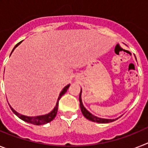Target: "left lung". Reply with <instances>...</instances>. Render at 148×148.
Segmentation results:
<instances>
[{"mask_svg":"<svg viewBox=\"0 0 148 148\" xmlns=\"http://www.w3.org/2000/svg\"><path fill=\"white\" fill-rule=\"evenodd\" d=\"M81 92L82 90L80 91V93H79V106H80V109H81V112L83 113V115H84L85 118H86L88 120L92 121L94 122H97V123H102V124H104V123H110V122H112L114 121H115L116 119H100V118H97V117L95 116L89 112L88 111H87L86 110V108L83 106V103H82L81 100Z\"/></svg>","mask_w":148,"mask_h":148,"instance_id":"1","label":"left lung"}]
</instances>
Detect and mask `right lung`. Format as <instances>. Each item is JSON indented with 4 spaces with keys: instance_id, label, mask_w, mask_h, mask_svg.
Here are the masks:
<instances>
[{
    "instance_id": "add662e5",
    "label": "right lung",
    "mask_w": 148,
    "mask_h": 148,
    "mask_svg": "<svg viewBox=\"0 0 148 148\" xmlns=\"http://www.w3.org/2000/svg\"><path fill=\"white\" fill-rule=\"evenodd\" d=\"M21 42H18V43L17 45L15 46V47L13 48L12 51H14V49H15V47L18 45ZM10 55H11V54H10ZM69 86H70V85H68V86H65V88L62 89V91L61 92V93H60V96H59V97H58V100H57V102H56V106H55V108L53 109V110L51 112H50L49 114H47V115H41V116H36V117L24 116V115H21V114L18 113L16 111H15V110H14L11 107V106H10V108H11L12 111L13 112L15 113V115H17L19 119H21V120L27 122V123H29V124H34V125H42V124H47V123H48V122H50V121H51L53 120L55 117H56V113H57V110H58L59 101H60V99L61 98L62 96L64 94H65V92H67L68 88H69Z\"/></svg>"
}]
</instances>
